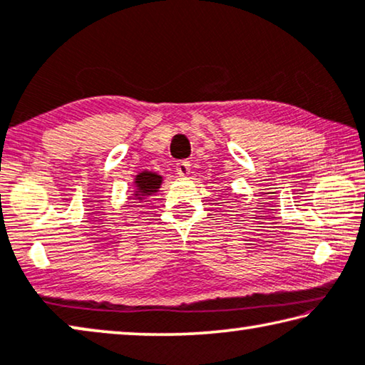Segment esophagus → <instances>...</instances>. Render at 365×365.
Masks as SVG:
<instances>
[{
  "instance_id": "esophagus-1",
  "label": "esophagus",
  "mask_w": 365,
  "mask_h": 365,
  "mask_svg": "<svg viewBox=\"0 0 365 365\" xmlns=\"http://www.w3.org/2000/svg\"><path fill=\"white\" fill-rule=\"evenodd\" d=\"M177 173L180 177H188V173H190V162L188 160H180L177 164Z\"/></svg>"
}]
</instances>
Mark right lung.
<instances>
[{
    "label": "right lung",
    "instance_id": "obj_1",
    "mask_svg": "<svg viewBox=\"0 0 365 365\" xmlns=\"http://www.w3.org/2000/svg\"><path fill=\"white\" fill-rule=\"evenodd\" d=\"M162 185V177L155 172H149V170H143L138 173L134 178V197H138L139 200L148 197V195L157 193L159 192Z\"/></svg>",
    "mask_w": 365,
    "mask_h": 365
}]
</instances>
